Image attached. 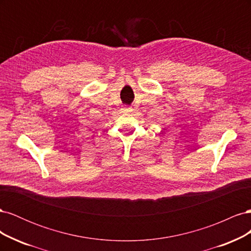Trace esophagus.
<instances>
[{"label": "esophagus", "instance_id": "34e87169", "mask_svg": "<svg viewBox=\"0 0 251 251\" xmlns=\"http://www.w3.org/2000/svg\"><path fill=\"white\" fill-rule=\"evenodd\" d=\"M125 110H126V111H131L132 109H131V108H125Z\"/></svg>", "mask_w": 251, "mask_h": 251}]
</instances>
